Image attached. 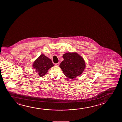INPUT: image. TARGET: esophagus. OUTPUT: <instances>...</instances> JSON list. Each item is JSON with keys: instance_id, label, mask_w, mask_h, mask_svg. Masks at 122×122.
Masks as SVG:
<instances>
[{"instance_id": "34e87169", "label": "esophagus", "mask_w": 122, "mask_h": 122, "mask_svg": "<svg viewBox=\"0 0 122 122\" xmlns=\"http://www.w3.org/2000/svg\"><path fill=\"white\" fill-rule=\"evenodd\" d=\"M55 65L56 66H60V63H59V62L56 63L55 64Z\"/></svg>"}]
</instances>
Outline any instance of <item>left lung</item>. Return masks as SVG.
Returning a JSON list of instances; mask_svg holds the SVG:
<instances>
[{"instance_id":"8db88e82","label":"left lung","mask_w":122,"mask_h":122,"mask_svg":"<svg viewBox=\"0 0 122 122\" xmlns=\"http://www.w3.org/2000/svg\"><path fill=\"white\" fill-rule=\"evenodd\" d=\"M64 60L60 63V68L67 77L73 79L81 75L85 69L83 58L76 53H66L63 55Z\"/></svg>"}]
</instances>
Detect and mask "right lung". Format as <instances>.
Returning a JSON list of instances; mask_svg holds the SVG:
<instances>
[{
  "instance_id": "1",
  "label": "right lung",
  "mask_w": 122,
  "mask_h": 122,
  "mask_svg": "<svg viewBox=\"0 0 122 122\" xmlns=\"http://www.w3.org/2000/svg\"><path fill=\"white\" fill-rule=\"evenodd\" d=\"M33 66L39 76L42 77L46 74L48 70L53 67L54 65L50 59L42 54L34 61Z\"/></svg>"
}]
</instances>
